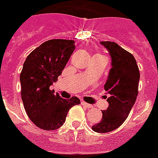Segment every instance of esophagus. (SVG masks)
Wrapping results in <instances>:
<instances>
[{
  "mask_svg": "<svg viewBox=\"0 0 158 158\" xmlns=\"http://www.w3.org/2000/svg\"><path fill=\"white\" fill-rule=\"evenodd\" d=\"M81 104L83 106H86L87 108H91L92 107V105H90V104L87 103V102H85L82 101L81 102Z\"/></svg>",
  "mask_w": 158,
  "mask_h": 158,
  "instance_id": "esophagus-1",
  "label": "esophagus"
}]
</instances>
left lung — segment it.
I'll list each match as a JSON object with an SVG mask.
<instances>
[{"label":"left lung","instance_id":"left-lung-1","mask_svg":"<svg viewBox=\"0 0 158 158\" xmlns=\"http://www.w3.org/2000/svg\"><path fill=\"white\" fill-rule=\"evenodd\" d=\"M110 56V68L104 89L109 95L108 107L100 122L92 127L98 133L117 129L126 120L137 98L140 74L135 57L113 42H100Z\"/></svg>","mask_w":158,"mask_h":158}]
</instances>
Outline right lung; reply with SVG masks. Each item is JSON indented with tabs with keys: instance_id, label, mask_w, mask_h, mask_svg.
I'll return each instance as SVG.
<instances>
[{
	"instance_id": "1",
	"label": "right lung",
	"mask_w": 158,
	"mask_h": 158,
	"mask_svg": "<svg viewBox=\"0 0 158 158\" xmlns=\"http://www.w3.org/2000/svg\"><path fill=\"white\" fill-rule=\"evenodd\" d=\"M75 49L73 40L52 39L41 44L26 58L20 74L21 97L32 121L45 130L61 127L76 97L62 98L50 87L57 80Z\"/></svg>"
}]
</instances>
